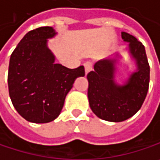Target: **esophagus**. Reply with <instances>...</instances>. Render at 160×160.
Segmentation results:
<instances>
[{
	"label": "esophagus",
	"mask_w": 160,
	"mask_h": 160,
	"mask_svg": "<svg viewBox=\"0 0 160 160\" xmlns=\"http://www.w3.org/2000/svg\"><path fill=\"white\" fill-rule=\"evenodd\" d=\"M84 68H85V73L88 74L92 69V63L90 62V61H86L84 63Z\"/></svg>",
	"instance_id": "obj_1"
}]
</instances>
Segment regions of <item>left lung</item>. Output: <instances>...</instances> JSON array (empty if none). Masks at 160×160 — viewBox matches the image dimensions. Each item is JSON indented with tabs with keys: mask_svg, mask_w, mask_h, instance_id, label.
Listing matches in <instances>:
<instances>
[{
	"mask_svg": "<svg viewBox=\"0 0 160 160\" xmlns=\"http://www.w3.org/2000/svg\"><path fill=\"white\" fill-rule=\"evenodd\" d=\"M121 34L123 41L129 43V53L136 61L137 70L119 85L114 80L117 60L107 58L97 61L94 70L87 75L91 109L99 118L115 123L132 117L141 108L148 94L150 74L145 47L134 36Z\"/></svg>",
	"mask_w": 160,
	"mask_h": 160,
	"instance_id": "1",
	"label": "left lung"
}]
</instances>
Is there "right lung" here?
<instances>
[{
	"instance_id": "right-lung-1",
	"label": "right lung",
	"mask_w": 160,
	"mask_h": 160,
	"mask_svg": "<svg viewBox=\"0 0 160 160\" xmlns=\"http://www.w3.org/2000/svg\"><path fill=\"white\" fill-rule=\"evenodd\" d=\"M57 35L50 26L28 32L11 55L8 88L18 113L31 123L55 120L75 80L85 75L83 66L68 68L55 63L48 39Z\"/></svg>"
}]
</instances>
